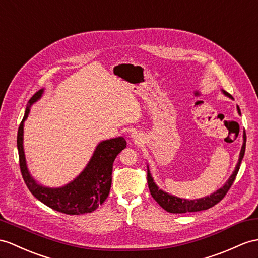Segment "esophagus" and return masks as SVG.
<instances>
[{"label": "esophagus", "mask_w": 258, "mask_h": 258, "mask_svg": "<svg viewBox=\"0 0 258 258\" xmlns=\"http://www.w3.org/2000/svg\"><path fill=\"white\" fill-rule=\"evenodd\" d=\"M131 137H133V139L137 142V141H139V137H138V135H133V136H131Z\"/></svg>", "instance_id": "obj_1"}]
</instances>
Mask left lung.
<instances>
[{
  "mask_svg": "<svg viewBox=\"0 0 258 258\" xmlns=\"http://www.w3.org/2000/svg\"><path fill=\"white\" fill-rule=\"evenodd\" d=\"M222 92L225 96L232 98V95H230L228 92H225L223 90H222ZM237 111H238V114H241V110H240V108H238V106H237ZM245 146H246V134H245V131H244L243 133V146H242L241 152H240V158H238V162L235 166L233 174L231 175L227 183L220 188V189L211 194L210 196L199 198V199L188 200V199L178 198L176 196H173V195H169V194L165 192L164 190L160 189L158 185L154 183L152 176H151L149 166H148V185H149V189H150L151 195H152V197L154 198L155 202L158 203L163 209L166 210L167 212H171V213L197 212V211L207 210V209L211 208V207L217 205L219 202H221L223 197L229 191L232 184H233L238 169H240L241 162L243 160V156L245 153Z\"/></svg>",
  "mask_w": 258,
  "mask_h": 258,
  "instance_id": "1",
  "label": "left lung"
}]
</instances>
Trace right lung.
Returning <instances> with one entry per match:
<instances>
[{
  "mask_svg": "<svg viewBox=\"0 0 258 258\" xmlns=\"http://www.w3.org/2000/svg\"><path fill=\"white\" fill-rule=\"evenodd\" d=\"M42 93L43 90H40L29 99L17 133L20 167L25 184L37 199L55 211L66 215H83L93 212L108 197L111 187L112 164L117 155L127 147V142L122 137H118L98 143L90 162L82 173L64 186L50 188L38 184L27 168L23 136L24 121L28 117L30 106L41 97Z\"/></svg>",
  "mask_w": 258,
  "mask_h": 258,
  "instance_id": "obj_1",
  "label": "right lung"
}]
</instances>
